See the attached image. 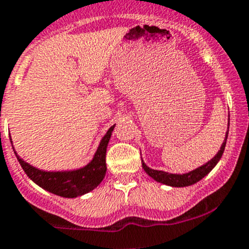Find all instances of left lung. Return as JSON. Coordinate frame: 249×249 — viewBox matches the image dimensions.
Here are the masks:
<instances>
[{
  "label": "left lung",
  "instance_id": "left-lung-1",
  "mask_svg": "<svg viewBox=\"0 0 249 249\" xmlns=\"http://www.w3.org/2000/svg\"><path fill=\"white\" fill-rule=\"evenodd\" d=\"M230 124V123H229ZM227 136H229V128H227L226 132V137H225V141L222 143L221 148L220 150L217 151L216 155L208 161L207 164L202 165L198 169L193 170V171H189L187 174H169V172H165V171H159V170H153L150 167L146 166L144 164V161L142 160V166H143L144 171L151 177V178L155 179L156 182H160V183H164L167 184V186H171V187H187V186H191V184L197 183L198 181L203 178V177L207 176L210 171L215 167V165L219 162V160L221 159L222 154H224L225 150V145H226V141H227Z\"/></svg>",
  "mask_w": 249,
  "mask_h": 249
}]
</instances>
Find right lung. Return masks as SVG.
Instances as JSON below:
<instances>
[{"label": "right lung", "instance_id": "add662e5", "mask_svg": "<svg viewBox=\"0 0 249 249\" xmlns=\"http://www.w3.org/2000/svg\"><path fill=\"white\" fill-rule=\"evenodd\" d=\"M115 124L110 127L104 138L101 139L99 148L94 155L93 160L84 167L72 171H42V170L33 167L23 159L16 154L20 166L25 174L37 186L46 189L47 192L65 198H75L93 191L100 184L106 174V148L111 138Z\"/></svg>", "mask_w": 249, "mask_h": 249}]
</instances>
